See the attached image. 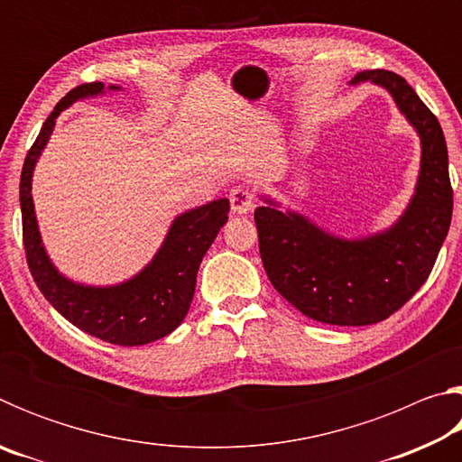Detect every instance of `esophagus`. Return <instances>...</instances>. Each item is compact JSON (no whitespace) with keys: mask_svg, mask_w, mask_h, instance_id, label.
<instances>
[{"mask_svg":"<svg viewBox=\"0 0 462 462\" xmlns=\"http://www.w3.org/2000/svg\"><path fill=\"white\" fill-rule=\"evenodd\" d=\"M230 206H232V212L240 214V216L253 212L254 206H256L254 193L245 185L234 187V189L230 191Z\"/></svg>","mask_w":462,"mask_h":462,"instance_id":"esophagus-1","label":"esophagus"}]
</instances>
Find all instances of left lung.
Segmentation results:
<instances>
[{"label": "left lung", "mask_w": 462, "mask_h": 462, "mask_svg": "<svg viewBox=\"0 0 462 462\" xmlns=\"http://www.w3.org/2000/svg\"><path fill=\"white\" fill-rule=\"evenodd\" d=\"M393 97L420 136V173L411 199L389 228L340 238L303 214L261 195L254 209L263 267L273 287L316 322L369 326L389 318L426 283L452 217L448 151L436 116L408 81L391 71H363Z\"/></svg>", "instance_id": "left-lung-1"}]
</instances>
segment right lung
<instances>
[{"label": "right lung", "instance_id": "right-lung-1", "mask_svg": "<svg viewBox=\"0 0 462 462\" xmlns=\"http://www.w3.org/2000/svg\"><path fill=\"white\" fill-rule=\"evenodd\" d=\"M106 91H122V88L109 85L106 89L104 83L79 85L59 101L42 124L41 134L34 140L22 167V232L30 273L42 295L62 318L99 340L118 346H140L171 334L185 319L195 293L201 259L222 226L228 222L230 201L226 198L214 199L206 206L179 214L152 261L122 283L97 287L77 283L62 275L46 253L38 228L32 199L34 169L49 144L59 114L71 107L75 101L104 96Z\"/></svg>", "mask_w": 462, "mask_h": 462}]
</instances>
